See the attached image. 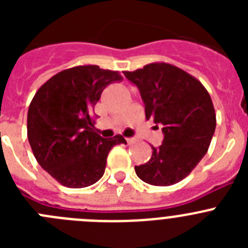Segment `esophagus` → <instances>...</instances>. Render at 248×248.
<instances>
[{"mask_svg":"<svg viewBox=\"0 0 248 248\" xmlns=\"http://www.w3.org/2000/svg\"><path fill=\"white\" fill-rule=\"evenodd\" d=\"M126 143H128V144L135 143V139H134V138H126Z\"/></svg>","mask_w":248,"mask_h":248,"instance_id":"obj_1","label":"esophagus"}]
</instances>
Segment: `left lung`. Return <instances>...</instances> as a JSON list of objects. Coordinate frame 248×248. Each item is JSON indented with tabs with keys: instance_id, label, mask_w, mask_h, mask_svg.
<instances>
[{
	"instance_id": "8db88e82",
	"label": "left lung",
	"mask_w": 248,
	"mask_h": 248,
	"mask_svg": "<svg viewBox=\"0 0 248 248\" xmlns=\"http://www.w3.org/2000/svg\"><path fill=\"white\" fill-rule=\"evenodd\" d=\"M125 77L140 91L146 120L163 126L164 140L150 160L135 166L139 179L170 186L185 179L209 150L216 114L209 92L195 77L164 62L144 65Z\"/></svg>"
}]
</instances>
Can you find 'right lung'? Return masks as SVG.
I'll use <instances>...</instances> for the list:
<instances>
[{
	"mask_svg": "<svg viewBox=\"0 0 248 248\" xmlns=\"http://www.w3.org/2000/svg\"><path fill=\"white\" fill-rule=\"evenodd\" d=\"M119 72L78 65L59 72L34 94L27 114V137L38 164L61 185L80 189L103 176L122 135L104 139L94 128L93 109L108 84L122 80Z\"/></svg>",
	"mask_w": 248,
	"mask_h": 248,
	"instance_id": "obj_1",
	"label": "right lung"
}]
</instances>
